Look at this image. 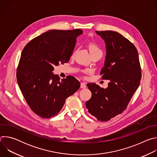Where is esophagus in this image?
Masks as SVG:
<instances>
[{
  "mask_svg": "<svg viewBox=\"0 0 157 157\" xmlns=\"http://www.w3.org/2000/svg\"><path fill=\"white\" fill-rule=\"evenodd\" d=\"M86 82H81V88H86Z\"/></svg>",
  "mask_w": 157,
  "mask_h": 157,
  "instance_id": "1",
  "label": "esophagus"
}]
</instances>
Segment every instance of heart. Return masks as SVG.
<instances>
[{"instance_id": "heart-1", "label": "heart", "mask_w": 157, "mask_h": 157, "mask_svg": "<svg viewBox=\"0 0 157 157\" xmlns=\"http://www.w3.org/2000/svg\"><path fill=\"white\" fill-rule=\"evenodd\" d=\"M89 50L90 53L96 52V51H101L99 47H98V45H96V44H94V43L91 44L89 46Z\"/></svg>"}]
</instances>
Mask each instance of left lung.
I'll return each mask as SVG.
<instances>
[{"label":"left lung","instance_id":"8db88e82","mask_svg":"<svg viewBox=\"0 0 157 157\" xmlns=\"http://www.w3.org/2000/svg\"><path fill=\"white\" fill-rule=\"evenodd\" d=\"M105 42L106 55L101 71L103 79L109 80L106 89L95 83L87 86L92 93L86 108L99 121H107L121 114L139 87L141 69L137 48L117 32L96 31Z\"/></svg>","mask_w":157,"mask_h":157}]
</instances>
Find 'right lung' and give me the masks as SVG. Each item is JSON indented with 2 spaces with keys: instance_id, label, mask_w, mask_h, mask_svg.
Masks as SVG:
<instances>
[{
  "instance_id": "right-lung-1",
  "label": "right lung",
  "mask_w": 157,
  "mask_h": 157,
  "mask_svg": "<svg viewBox=\"0 0 157 157\" xmlns=\"http://www.w3.org/2000/svg\"><path fill=\"white\" fill-rule=\"evenodd\" d=\"M79 29L51 30L32 40L22 50L17 71L20 90L31 109L43 118L57 115L66 98L73 94L80 82L68 76L59 81L53 71L59 63L68 62Z\"/></svg>"
}]
</instances>
